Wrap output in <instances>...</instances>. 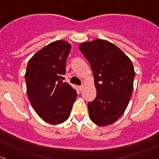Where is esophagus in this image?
<instances>
[{
	"mask_svg": "<svg viewBox=\"0 0 159 159\" xmlns=\"http://www.w3.org/2000/svg\"><path fill=\"white\" fill-rule=\"evenodd\" d=\"M79 90H80V91H82L83 90H84V86H80V87H78Z\"/></svg>",
	"mask_w": 159,
	"mask_h": 159,
	"instance_id": "esophagus-1",
	"label": "esophagus"
}]
</instances>
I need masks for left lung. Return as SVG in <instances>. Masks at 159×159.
Here are the masks:
<instances>
[{"label": "left lung", "mask_w": 159, "mask_h": 159, "mask_svg": "<svg viewBox=\"0 0 159 159\" xmlns=\"http://www.w3.org/2000/svg\"><path fill=\"white\" fill-rule=\"evenodd\" d=\"M90 63L97 95L88 103L89 116L96 125L108 126L121 117L127 107L135 77L132 61L117 46L96 39L79 47Z\"/></svg>", "instance_id": "left-lung-1"}]
</instances>
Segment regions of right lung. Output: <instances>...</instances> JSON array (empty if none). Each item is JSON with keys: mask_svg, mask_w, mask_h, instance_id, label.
I'll list each match as a JSON object with an SVG mask.
<instances>
[{"mask_svg": "<svg viewBox=\"0 0 159 159\" xmlns=\"http://www.w3.org/2000/svg\"><path fill=\"white\" fill-rule=\"evenodd\" d=\"M70 49L71 44L64 40L52 42L36 53L27 65L25 80L29 100L38 116L51 124L69 119L77 97L63 77Z\"/></svg>", "mask_w": 159, "mask_h": 159, "instance_id": "1", "label": "right lung"}]
</instances>
